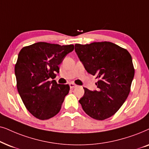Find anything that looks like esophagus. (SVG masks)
Listing matches in <instances>:
<instances>
[{
  "mask_svg": "<svg viewBox=\"0 0 149 149\" xmlns=\"http://www.w3.org/2000/svg\"><path fill=\"white\" fill-rule=\"evenodd\" d=\"M69 86H70L71 88H76V87L77 86V85L75 84L74 83L71 82V83H69Z\"/></svg>",
  "mask_w": 149,
  "mask_h": 149,
  "instance_id": "34e87169",
  "label": "esophagus"
}]
</instances>
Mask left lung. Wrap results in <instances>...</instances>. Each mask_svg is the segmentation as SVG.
Wrapping results in <instances>:
<instances>
[{"label": "left lung", "instance_id": "8db88e82", "mask_svg": "<svg viewBox=\"0 0 149 149\" xmlns=\"http://www.w3.org/2000/svg\"><path fill=\"white\" fill-rule=\"evenodd\" d=\"M75 50L87 72L99 80L97 91L84 88L79 100L83 110L96 120L114 115L130 94L135 69L126 49L109 41L75 45Z\"/></svg>", "mask_w": 149, "mask_h": 149}]
</instances>
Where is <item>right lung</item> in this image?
Masks as SVG:
<instances>
[{"mask_svg":"<svg viewBox=\"0 0 149 149\" xmlns=\"http://www.w3.org/2000/svg\"><path fill=\"white\" fill-rule=\"evenodd\" d=\"M73 45L38 42L24 47L19 52L15 74L17 88L24 106L40 120L49 119L60 111L69 84L50 81L59 73L60 65Z\"/></svg>","mask_w":149,"mask_h":149,"instance_id":"right-lung-1","label":"right lung"}]
</instances>
